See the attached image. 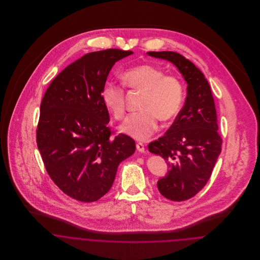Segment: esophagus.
I'll list each match as a JSON object with an SVG mask.
<instances>
[{
  "instance_id": "obj_1",
  "label": "esophagus",
  "mask_w": 260,
  "mask_h": 260,
  "mask_svg": "<svg viewBox=\"0 0 260 260\" xmlns=\"http://www.w3.org/2000/svg\"><path fill=\"white\" fill-rule=\"evenodd\" d=\"M136 148L137 150L139 151V152H141V153H144L145 152V147H144V144L143 143H137L136 144Z\"/></svg>"
}]
</instances>
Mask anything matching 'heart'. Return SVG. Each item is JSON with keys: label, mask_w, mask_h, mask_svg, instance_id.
<instances>
[{"label": "heart", "mask_w": 260, "mask_h": 260, "mask_svg": "<svg viewBox=\"0 0 260 260\" xmlns=\"http://www.w3.org/2000/svg\"><path fill=\"white\" fill-rule=\"evenodd\" d=\"M123 84L133 90L143 92L140 104L142 111L129 115L119 130L136 139L146 140L157 128L159 118L168 121L174 118L183 103V86L174 76L164 75L160 69L141 64L125 70L121 74ZM105 108L116 119L125 113L124 89L112 83H106L101 92Z\"/></svg>", "instance_id": "1"}]
</instances>
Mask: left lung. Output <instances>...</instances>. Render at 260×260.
I'll list each match as a JSON object with an SVG mask.
<instances>
[{"label": "left lung", "instance_id": "8db88e82", "mask_svg": "<svg viewBox=\"0 0 260 260\" xmlns=\"http://www.w3.org/2000/svg\"><path fill=\"white\" fill-rule=\"evenodd\" d=\"M147 54L172 63L187 83L183 108L165 135L148 145L169 167L157 182L159 192L169 200L183 201L207 183L221 152L215 104L208 81L192 62L171 51Z\"/></svg>", "mask_w": 260, "mask_h": 260}]
</instances>
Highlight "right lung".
<instances>
[{"label": "right lung", "instance_id": "right-lung-1", "mask_svg": "<svg viewBox=\"0 0 260 260\" xmlns=\"http://www.w3.org/2000/svg\"><path fill=\"white\" fill-rule=\"evenodd\" d=\"M132 54L119 49L88 53L58 75L43 97L38 148L51 179L76 200L104 196L119 164L135 152L131 137L113 136L101 99L114 64Z\"/></svg>", "mask_w": 260, "mask_h": 260}]
</instances>
